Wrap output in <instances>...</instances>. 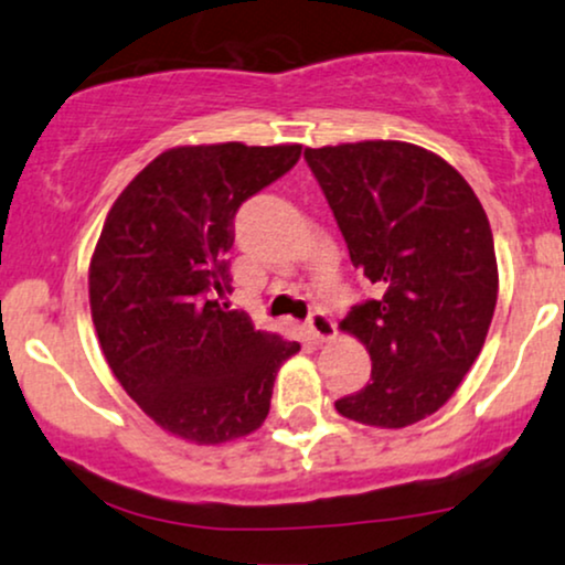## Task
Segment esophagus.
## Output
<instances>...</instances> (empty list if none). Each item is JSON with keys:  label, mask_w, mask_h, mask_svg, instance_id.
I'll return each instance as SVG.
<instances>
[{"label": "esophagus", "mask_w": 565, "mask_h": 565, "mask_svg": "<svg viewBox=\"0 0 565 565\" xmlns=\"http://www.w3.org/2000/svg\"><path fill=\"white\" fill-rule=\"evenodd\" d=\"M307 330H309L311 341H315V343H328V341H333V338H335V322L330 320L324 311H315V315L309 317Z\"/></svg>", "instance_id": "34e87169"}]
</instances>
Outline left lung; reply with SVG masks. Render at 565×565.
Listing matches in <instances>:
<instances>
[{"instance_id":"1","label":"left lung","mask_w":565,"mask_h":565,"mask_svg":"<svg viewBox=\"0 0 565 565\" xmlns=\"http://www.w3.org/2000/svg\"><path fill=\"white\" fill-rule=\"evenodd\" d=\"M303 158L375 288L341 322L373 375L335 409L407 428L449 402L487 341L500 288L487 211L460 171L417 145L364 139Z\"/></svg>"}]
</instances>
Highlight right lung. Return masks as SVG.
Listing matches in <instances>:
<instances>
[{
	"label": "right lung",
	"mask_w": 565,
	"mask_h": 565,
	"mask_svg": "<svg viewBox=\"0 0 565 565\" xmlns=\"http://www.w3.org/2000/svg\"><path fill=\"white\" fill-rule=\"evenodd\" d=\"M301 145H182L116 198L89 264L99 347L126 394L163 430L195 444L248 436L298 343L256 330L232 294L237 209L290 171Z\"/></svg>",
	"instance_id": "add662e5"
}]
</instances>
